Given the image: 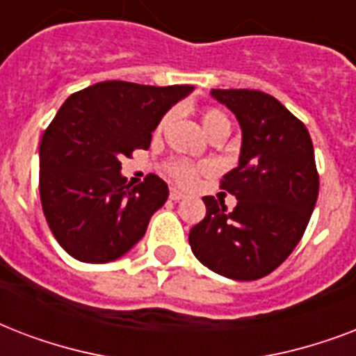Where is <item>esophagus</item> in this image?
I'll return each mask as SVG.
<instances>
[{
	"mask_svg": "<svg viewBox=\"0 0 356 356\" xmlns=\"http://www.w3.org/2000/svg\"><path fill=\"white\" fill-rule=\"evenodd\" d=\"M169 197H170V200H181V198L186 197V195H184L181 191H178V189H170Z\"/></svg>",
	"mask_w": 356,
	"mask_h": 356,
	"instance_id": "1",
	"label": "esophagus"
}]
</instances>
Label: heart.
<instances>
[{
    "mask_svg": "<svg viewBox=\"0 0 356 356\" xmlns=\"http://www.w3.org/2000/svg\"><path fill=\"white\" fill-rule=\"evenodd\" d=\"M169 113L163 115V117L159 118V122L156 124V129H154V134L159 135L165 129L167 122H169ZM200 122H202L204 129L208 131V135L211 139H216V137H227L230 134V118L221 111V109H217V107H204L200 109ZM165 172L176 181V184H180V186H191L193 181L197 180L198 169L197 165L189 163L186 159H170L165 165Z\"/></svg>",
    "mask_w": 356,
    "mask_h": 356,
    "instance_id": "heart-1",
    "label": "heart"
}]
</instances>
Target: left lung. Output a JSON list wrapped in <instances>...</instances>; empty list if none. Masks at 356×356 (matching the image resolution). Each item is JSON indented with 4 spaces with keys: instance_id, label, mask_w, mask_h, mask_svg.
I'll return each mask as SVG.
<instances>
[{
    "instance_id": "8db88e82",
    "label": "left lung",
    "mask_w": 356,
    "mask_h": 356,
    "mask_svg": "<svg viewBox=\"0 0 356 356\" xmlns=\"http://www.w3.org/2000/svg\"><path fill=\"white\" fill-rule=\"evenodd\" d=\"M238 117L243 143L239 165L221 189L238 198L232 211L204 197L206 216L189 232L193 254L234 280L273 273L301 241L319 193V175L307 126L261 90L213 89Z\"/></svg>"
}]
</instances>
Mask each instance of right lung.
I'll return each mask as SVG.
<instances>
[{
    "label": "right lung",
    "mask_w": 356,
    "mask_h": 356,
    "mask_svg": "<svg viewBox=\"0 0 356 356\" xmlns=\"http://www.w3.org/2000/svg\"><path fill=\"white\" fill-rule=\"evenodd\" d=\"M191 90L102 81L60 106L40 140L38 191L49 230L72 258L113 261L145 236L169 187L156 175L129 187L120 159L148 150L159 118Z\"/></svg>",
    "instance_id": "obj_1"
}]
</instances>
